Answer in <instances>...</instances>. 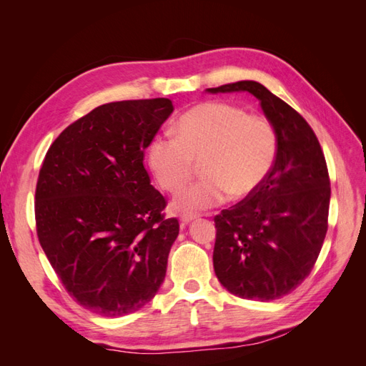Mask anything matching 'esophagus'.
<instances>
[{
  "mask_svg": "<svg viewBox=\"0 0 366 366\" xmlns=\"http://www.w3.org/2000/svg\"><path fill=\"white\" fill-rule=\"evenodd\" d=\"M195 218H198V215H197V214H191V212H184V214H182V215H180L182 224L191 223V221H192V219H195Z\"/></svg>",
  "mask_w": 366,
  "mask_h": 366,
  "instance_id": "esophagus-1",
  "label": "esophagus"
}]
</instances>
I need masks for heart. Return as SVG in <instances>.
<instances>
[{"mask_svg": "<svg viewBox=\"0 0 366 366\" xmlns=\"http://www.w3.org/2000/svg\"><path fill=\"white\" fill-rule=\"evenodd\" d=\"M177 136L160 132L148 147V163L162 189L180 192L197 163L200 182L175 198L180 210H200L234 200H246L270 175L278 156V132L269 119L247 114L226 102H203L177 120Z\"/></svg>", "mask_w": 366, "mask_h": 366, "instance_id": "1", "label": "heart"}]
</instances>
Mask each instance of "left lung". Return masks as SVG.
<instances>
[{
    "instance_id": "obj_1",
    "label": "left lung",
    "mask_w": 366,
    "mask_h": 366,
    "mask_svg": "<svg viewBox=\"0 0 366 366\" xmlns=\"http://www.w3.org/2000/svg\"><path fill=\"white\" fill-rule=\"evenodd\" d=\"M207 92L252 93L278 132L267 180L214 218L218 281L239 297L274 301L302 284L322 249L331 195L325 156L307 120L264 85L239 81Z\"/></svg>"
}]
</instances>
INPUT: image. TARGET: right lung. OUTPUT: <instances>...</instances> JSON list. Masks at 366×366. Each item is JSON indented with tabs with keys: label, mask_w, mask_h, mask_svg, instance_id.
Segmentation results:
<instances>
[{
	"label": "right lung",
	"mask_w": 366,
	"mask_h": 366,
	"mask_svg": "<svg viewBox=\"0 0 366 366\" xmlns=\"http://www.w3.org/2000/svg\"><path fill=\"white\" fill-rule=\"evenodd\" d=\"M169 99L109 102L65 128L39 169V244L65 290L90 312H137L164 280L179 219L145 169V149L172 113Z\"/></svg>",
	"instance_id": "1"
}]
</instances>
